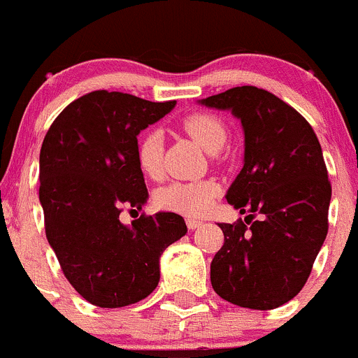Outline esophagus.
I'll return each instance as SVG.
<instances>
[{
	"label": "esophagus",
	"mask_w": 358,
	"mask_h": 358,
	"mask_svg": "<svg viewBox=\"0 0 358 358\" xmlns=\"http://www.w3.org/2000/svg\"><path fill=\"white\" fill-rule=\"evenodd\" d=\"M201 224H203V221H200V219H194V217L187 219V228H189V229L200 228Z\"/></svg>",
	"instance_id": "esophagus-1"
}]
</instances>
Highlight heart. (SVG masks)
I'll use <instances>...</instances> for the list:
<instances>
[{"label":"heart","mask_w":358,"mask_h":358,"mask_svg":"<svg viewBox=\"0 0 358 358\" xmlns=\"http://www.w3.org/2000/svg\"><path fill=\"white\" fill-rule=\"evenodd\" d=\"M179 125L191 139L196 141L207 151H217L224 144L228 134L224 122L208 111L189 113L180 118ZM136 157L137 165L146 178L155 180L164 178V137L158 130L151 129L141 134ZM219 191V184L210 179L171 182L155 193V203L164 210L186 215H203L217 200Z\"/></svg>","instance_id":"obj_1"}]
</instances>
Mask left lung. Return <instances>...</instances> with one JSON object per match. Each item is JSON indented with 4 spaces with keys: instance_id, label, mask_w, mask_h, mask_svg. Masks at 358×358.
<instances>
[{
    "instance_id": "1",
    "label": "left lung",
    "mask_w": 358,
    "mask_h": 358,
    "mask_svg": "<svg viewBox=\"0 0 358 358\" xmlns=\"http://www.w3.org/2000/svg\"><path fill=\"white\" fill-rule=\"evenodd\" d=\"M201 104L231 109L245 132V164L226 200L250 226L219 224L224 243L210 263L212 287L236 306L273 310L304 287L327 236L331 180L320 143L292 106L252 85Z\"/></svg>"
}]
</instances>
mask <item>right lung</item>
Wrapping results in <instances>:
<instances>
[{
    "mask_svg": "<svg viewBox=\"0 0 358 358\" xmlns=\"http://www.w3.org/2000/svg\"><path fill=\"white\" fill-rule=\"evenodd\" d=\"M174 106L90 92L62 109L41 144L45 233L64 277L94 306L123 308L148 298L160 280V256L186 235L174 212H143L132 226L120 221L123 208L139 210L148 198L137 136Z\"/></svg>",
    "mask_w": 358,
    "mask_h": 358,
    "instance_id": "right-lung-1",
    "label": "right lung"
}]
</instances>
